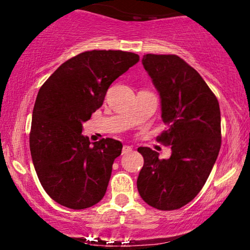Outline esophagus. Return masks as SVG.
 Instances as JSON below:
<instances>
[{"mask_svg":"<svg viewBox=\"0 0 250 250\" xmlns=\"http://www.w3.org/2000/svg\"><path fill=\"white\" fill-rule=\"evenodd\" d=\"M131 148L130 146H123V148H122V154H128V153H130L131 151Z\"/></svg>","mask_w":250,"mask_h":250,"instance_id":"obj_1","label":"esophagus"}]
</instances>
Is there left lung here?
Returning a JSON list of instances; mask_svg holds the SVG:
<instances>
[{"label": "left lung", "mask_w": 250, "mask_h": 250, "mask_svg": "<svg viewBox=\"0 0 250 250\" xmlns=\"http://www.w3.org/2000/svg\"><path fill=\"white\" fill-rule=\"evenodd\" d=\"M142 64L161 100L167 130L157 141L171 146L169 159L140 147L145 159L137 190L146 203L160 210L187 205L205 186L221 148L219 101L193 67L176 55L143 56Z\"/></svg>", "instance_id": "obj_1"}]
</instances>
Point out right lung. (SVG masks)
<instances>
[{"label":"right lung","mask_w":250,"mask_h":250,"mask_svg":"<svg viewBox=\"0 0 250 250\" xmlns=\"http://www.w3.org/2000/svg\"><path fill=\"white\" fill-rule=\"evenodd\" d=\"M139 55L91 50L62 63L40 89L33 110L30 153L43 189L55 202L85 209L103 199L122 143H90L83 123L102 105L108 88Z\"/></svg>","instance_id":"right-lung-1"}]
</instances>
